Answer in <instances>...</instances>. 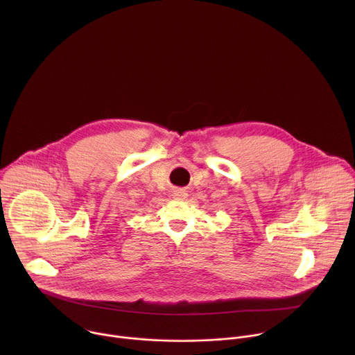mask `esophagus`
<instances>
[{
  "instance_id": "esophagus-1",
  "label": "esophagus",
  "mask_w": 355,
  "mask_h": 355,
  "mask_svg": "<svg viewBox=\"0 0 355 355\" xmlns=\"http://www.w3.org/2000/svg\"><path fill=\"white\" fill-rule=\"evenodd\" d=\"M187 191L184 189V188H177V189H174L173 191V196L175 198V199H185L187 198Z\"/></svg>"
}]
</instances>
